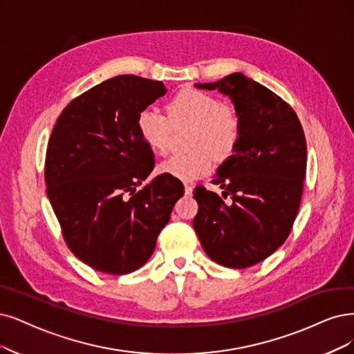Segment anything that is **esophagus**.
Returning <instances> with one entry per match:
<instances>
[{
    "instance_id": "esophagus-1",
    "label": "esophagus",
    "mask_w": 354,
    "mask_h": 354,
    "mask_svg": "<svg viewBox=\"0 0 354 354\" xmlns=\"http://www.w3.org/2000/svg\"><path fill=\"white\" fill-rule=\"evenodd\" d=\"M194 192V188L191 185H185V195H188V197H191Z\"/></svg>"
}]
</instances>
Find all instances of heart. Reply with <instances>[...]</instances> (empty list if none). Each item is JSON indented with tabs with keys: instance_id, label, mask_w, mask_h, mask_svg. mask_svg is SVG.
<instances>
[{
	"instance_id": "b5f03b06",
	"label": "heart",
	"mask_w": 354,
	"mask_h": 354,
	"mask_svg": "<svg viewBox=\"0 0 354 354\" xmlns=\"http://www.w3.org/2000/svg\"><path fill=\"white\" fill-rule=\"evenodd\" d=\"M169 118L153 108L142 109L137 116V129L142 141L153 151H165L172 124H192L191 153L174 154L159 165V172L175 179L191 182L212 169V154L225 159L238 146L242 134L241 113L232 104L221 103L216 96L197 88H185L169 102Z\"/></svg>"
}]
</instances>
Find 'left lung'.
Returning a JSON list of instances; mask_svg holds the SVG:
<instances>
[{"instance_id":"1","label":"left lung","mask_w":354,"mask_h":354,"mask_svg":"<svg viewBox=\"0 0 354 354\" xmlns=\"http://www.w3.org/2000/svg\"><path fill=\"white\" fill-rule=\"evenodd\" d=\"M195 87L229 96L241 113L242 134L213 179L230 201L197 188L194 229L217 264L251 267L281 246L293 226L306 174L304 129L280 96L242 73Z\"/></svg>"}]
</instances>
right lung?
I'll list each match as a JSON object with an SVG mask.
<instances>
[{"mask_svg":"<svg viewBox=\"0 0 354 354\" xmlns=\"http://www.w3.org/2000/svg\"><path fill=\"white\" fill-rule=\"evenodd\" d=\"M166 91L162 82L112 77L75 97L50 134L48 198L71 252L97 271L122 276L146 264L184 195L167 175L136 192L154 167L137 116Z\"/></svg>","mask_w":354,"mask_h":354,"instance_id":"right-lung-1","label":"right lung"}]
</instances>
